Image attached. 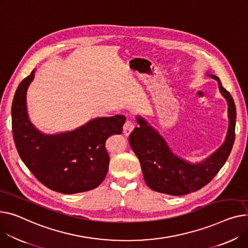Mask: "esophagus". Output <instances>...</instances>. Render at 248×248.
Masks as SVG:
<instances>
[{
	"mask_svg": "<svg viewBox=\"0 0 248 248\" xmlns=\"http://www.w3.org/2000/svg\"><path fill=\"white\" fill-rule=\"evenodd\" d=\"M134 128H135V124L131 122V121H126L124 123V129H123L124 135L125 137H128L130 135L131 131L134 130Z\"/></svg>",
	"mask_w": 248,
	"mask_h": 248,
	"instance_id": "obj_1",
	"label": "esophagus"
}]
</instances>
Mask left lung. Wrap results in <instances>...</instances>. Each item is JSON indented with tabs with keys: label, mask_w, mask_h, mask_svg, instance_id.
Instances as JSON below:
<instances>
[{
	"label": "left lung",
	"mask_w": 248,
	"mask_h": 248,
	"mask_svg": "<svg viewBox=\"0 0 248 248\" xmlns=\"http://www.w3.org/2000/svg\"><path fill=\"white\" fill-rule=\"evenodd\" d=\"M210 77L219 82L220 92L227 100L229 127L223 144L202 162L191 164L173 155L157 131L138 118L140 125L133 130L128 141L140 159L144 181L155 191L178 196L201 189L218 173L232 150L235 139V104L219 78L213 75Z\"/></svg>",
	"instance_id": "obj_1"
}]
</instances>
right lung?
Wrapping results in <instances>:
<instances>
[{"label": "right lung", "instance_id": "right-lung-1", "mask_svg": "<svg viewBox=\"0 0 248 248\" xmlns=\"http://www.w3.org/2000/svg\"><path fill=\"white\" fill-rule=\"evenodd\" d=\"M32 78L34 71L21 81L12 105L13 138L22 160L52 190L74 194L97 187L108 170L106 141L123 133L125 117L98 118L74 131L45 136L27 114L26 92Z\"/></svg>", "mask_w": 248, "mask_h": 248}]
</instances>
